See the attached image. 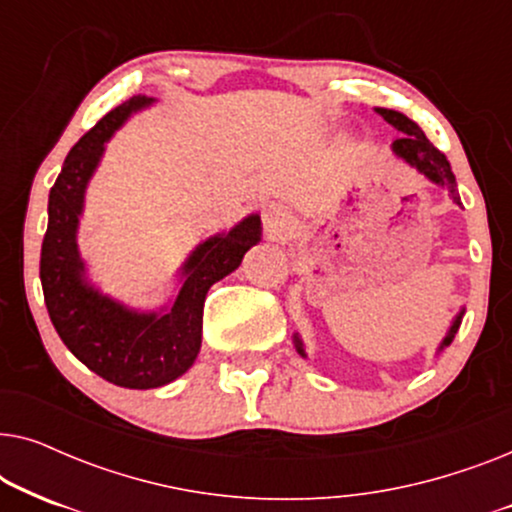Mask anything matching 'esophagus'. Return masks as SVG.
<instances>
[{
    "label": "esophagus",
    "mask_w": 512,
    "mask_h": 512,
    "mask_svg": "<svg viewBox=\"0 0 512 512\" xmlns=\"http://www.w3.org/2000/svg\"><path fill=\"white\" fill-rule=\"evenodd\" d=\"M263 216H265V226H268L272 233H282V230H286V226L291 223V216L282 205H270L265 209Z\"/></svg>",
    "instance_id": "obj_1"
}]
</instances>
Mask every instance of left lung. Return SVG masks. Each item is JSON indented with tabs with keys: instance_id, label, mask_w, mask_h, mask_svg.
<instances>
[{
	"instance_id": "8db88e82",
	"label": "left lung",
	"mask_w": 512,
	"mask_h": 512,
	"mask_svg": "<svg viewBox=\"0 0 512 512\" xmlns=\"http://www.w3.org/2000/svg\"><path fill=\"white\" fill-rule=\"evenodd\" d=\"M375 111L384 118V121L391 123L396 130L403 132V135L398 137L394 144H391V149H394L396 156L403 158L405 163H410L412 167H417V170L422 172L424 177H429L433 181V184L445 186L447 191H450L452 200L457 202V205H461L459 193H457V179H454L452 167H450V163H447L445 153L438 151L436 146H433L429 139H426L422 128H419L415 121H410L408 116H403L401 111L382 109V107H377ZM461 317H464V312L457 314V319H454V324L450 326V333H447V338L443 340V345H440V349L447 347L454 340V333L459 331ZM296 347H298V352L305 356L303 342L298 340V335H296Z\"/></svg>"
}]
</instances>
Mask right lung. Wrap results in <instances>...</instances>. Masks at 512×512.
<instances>
[{"label": "right lung", "instance_id": "add662e5", "mask_svg": "<svg viewBox=\"0 0 512 512\" xmlns=\"http://www.w3.org/2000/svg\"><path fill=\"white\" fill-rule=\"evenodd\" d=\"M151 102L139 95L111 109L69 151L48 195V228L39 261L46 310L60 340L93 373L125 389L163 387L193 366L209 286L230 275L261 240V219L251 214L230 233L202 242L181 268L184 286L165 314L125 310L86 284L76 249L83 193L100 163L104 142L132 111Z\"/></svg>", "mask_w": 512, "mask_h": 512}]
</instances>
